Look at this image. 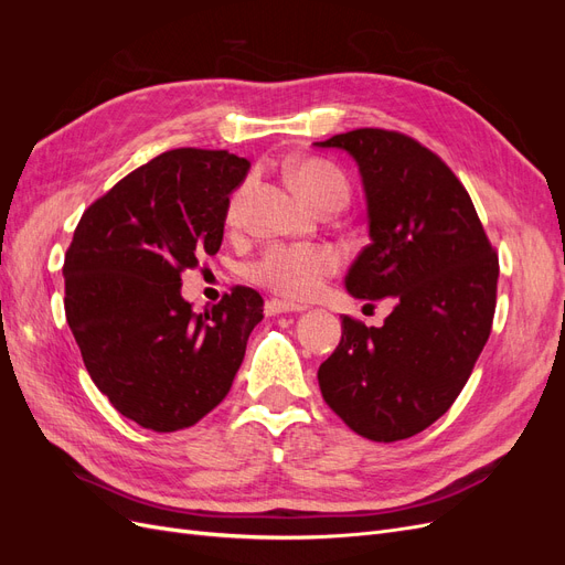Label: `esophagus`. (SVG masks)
Here are the masks:
<instances>
[{
    "instance_id": "34e87169",
    "label": "esophagus",
    "mask_w": 565,
    "mask_h": 565,
    "mask_svg": "<svg viewBox=\"0 0 565 565\" xmlns=\"http://www.w3.org/2000/svg\"><path fill=\"white\" fill-rule=\"evenodd\" d=\"M303 306L299 303H289L282 299H270L266 301V316H278V313H301Z\"/></svg>"
}]
</instances>
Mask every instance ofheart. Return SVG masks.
<instances>
[{
  "label": "heart",
  "instance_id": "obj_1",
  "mask_svg": "<svg viewBox=\"0 0 565 565\" xmlns=\"http://www.w3.org/2000/svg\"><path fill=\"white\" fill-rule=\"evenodd\" d=\"M289 179L301 198L318 212L324 207H344L349 202V181L341 174V169L328 160L303 158L289 167ZM247 193L249 181L235 188L226 207L228 224H237ZM337 266V254L328 247L270 245L249 264L247 276L252 282L270 289L273 295L306 301L320 292V287Z\"/></svg>",
  "mask_w": 565,
  "mask_h": 565
}]
</instances>
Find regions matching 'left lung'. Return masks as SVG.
I'll return each mask as SVG.
<instances>
[{
  "label": "left lung",
  "instance_id": "1",
  "mask_svg": "<svg viewBox=\"0 0 565 565\" xmlns=\"http://www.w3.org/2000/svg\"><path fill=\"white\" fill-rule=\"evenodd\" d=\"M313 146L347 150L363 179L370 245L347 289L396 303L382 328L341 318L318 384L358 436L403 440L446 415L465 388L492 328L498 254L467 188L409 136L355 129Z\"/></svg>",
  "mask_w": 565,
  "mask_h": 565
}]
</instances>
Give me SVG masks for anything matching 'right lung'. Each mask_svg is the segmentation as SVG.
<instances>
[{
	"label": "right lung",
	"mask_w": 565,
	"mask_h": 565,
	"mask_svg": "<svg viewBox=\"0 0 565 565\" xmlns=\"http://www.w3.org/2000/svg\"><path fill=\"white\" fill-rule=\"evenodd\" d=\"M249 162L179 148L134 169L82 214L65 252V318L89 377L119 415L169 434L226 398L264 299L235 287L210 311L181 297V273L224 241Z\"/></svg>",
	"instance_id": "obj_1"
}]
</instances>
